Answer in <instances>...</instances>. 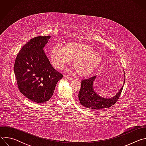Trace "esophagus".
Masks as SVG:
<instances>
[{
  "label": "esophagus",
  "mask_w": 146,
  "mask_h": 146,
  "mask_svg": "<svg viewBox=\"0 0 146 146\" xmlns=\"http://www.w3.org/2000/svg\"><path fill=\"white\" fill-rule=\"evenodd\" d=\"M64 77H65V78L68 79V80H73V77H70V76H67V75H65V76H64Z\"/></svg>",
  "instance_id": "34e87169"
}]
</instances>
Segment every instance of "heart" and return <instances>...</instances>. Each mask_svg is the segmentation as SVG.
Returning a JSON list of instances; mask_svg holds the SVG:
<instances>
[{"mask_svg": "<svg viewBox=\"0 0 146 146\" xmlns=\"http://www.w3.org/2000/svg\"><path fill=\"white\" fill-rule=\"evenodd\" d=\"M52 64L60 69L74 60L77 73L81 76L92 74L102 61L100 54L91 46L79 43H70L65 47L60 45L54 46L51 51Z\"/></svg>", "mask_w": 146, "mask_h": 146, "instance_id": "b5f03b06", "label": "heart"}]
</instances>
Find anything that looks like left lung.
I'll list each match as a JSON object with an SVG mask.
<instances>
[{"label":"left lung","mask_w":146,"mask_h":146,"mask_svg":"<svg viewBox=\"0 0 146 146\" xmlns=\"http://www.w3.org/2000/svg\"><path fill=\"white\" fill-rule=\"evenodd\" d=\"M96 76L94 75L88 78L82 80L81 88L78 93V99L81 105L89 110H98L106 109L114 105L119 99L123 86L121 88L118 94L111 98H104L99 96L94 91L93 82ZM125 77L124 79V82Z\"/></svg>","instance_id":"1"}]
</instances>
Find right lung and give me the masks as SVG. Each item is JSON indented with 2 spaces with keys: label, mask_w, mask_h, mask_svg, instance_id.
<instances>
[{
  "label": "right lung",
  "mask_w": 146,
  "mask_h": 146,
  "mask_svg": "<svg viewBox=\"0 0 146 146\" xmlns=\"http://www.w3.org/2000/svg\"><path fill=\"white\" fill-rule=\"evenodd\" d=\"M50 37L40 36L31 39L17 54L14 66L19 91L36 103L48 100L63 77L51 66L43 51Z\"/></svg>",
  "instance_id": "1"
}]
</instances>
